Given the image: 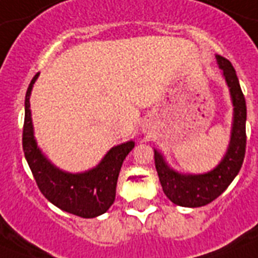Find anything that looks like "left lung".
<instances>
[{
    "mask_svg": "<svg viewBox=\"0 0 258 258\" xmlns=\"http://www.w3.org/2000/svg\"><path fill=\"white\" fill-rule=\"evenodd\" d=\"M218 68L229 88L233 104V121L228 150L213 170L204 174H183L174 170L165 155L154 149L155 169L166 197L183 208H200L210 204L228 188L240 171L246 147V103L237 74L229 60L216 54Z\"/></svg>",
    "mask_w": 258,
    "mask_h": 258,
    "instance_id": "obj_1",
    "label": "left lung"
}]
</instances>
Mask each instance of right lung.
Listing matches in <instances>:
<instances>
[{
	"mask_svg": "<svg viewBox=\"0 0 258 258\" xmlns=\"http://www.w3.org/2000/svg\"><path fill=\"white\" fill-rule=\"evenodd\" d=\"M38 75L32 79L26 91L22 133V149L36 183L46 200L64 212L83 218L101 216L115 201L117 176L123 161L135 147V142L113 146L95 167L87 171L70 172L58 169L44 155L34 138L29 100Z\"/></svg>",
	"mask_w": 258,
	"mask_h": 258,
	"instance_id": "obj_1",
	"label": "right lung"
}]
</instances>
